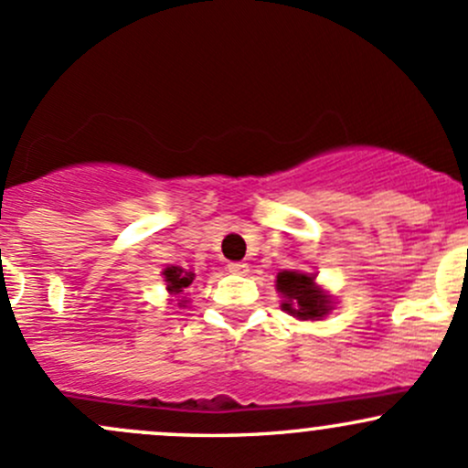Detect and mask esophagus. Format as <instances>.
Wrapping results in <instances>:
<instances>
[{
  "mask_svg": "<svg viewBox=\"0 0 468 468\" xmlns=\"http://www.w3.org/2000/svg\"><path fill=\"white\" fill-rule=\"evenodd\" d=\"M226 269H229V271L235 273V275L249 273V264H244V262H229V264H226Z\"/></svg>",
  "mask_w": 468,
  "mask_h": 468,
  "instance_id": "1",
  "label": "esophagus"
}]
</instances>
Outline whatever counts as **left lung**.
Returning <instances> with one entry per match:
<instances>
[{
	"instance_id": "obj_1",
	"label": "left lung",
	"mask_w": 468,
	"mask_h": 468,
	"mask_svg": "<svg viewBox=\"0 0 468 468\" xmlns=\"http://www.w3.org/2000/svg\"><path fill=\"white\" fill-rule=\"evenodd\" d=\"M275 289L282 293V309L300 321H318L327 316L332 303L329 296L314 282V275L303 271H282L275 280Z\"/></svg>"
}]
</instances>
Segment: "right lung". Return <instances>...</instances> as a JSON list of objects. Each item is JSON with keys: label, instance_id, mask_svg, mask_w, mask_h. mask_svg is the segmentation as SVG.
I'll return each mask as SVG.
<instances>
[{"label": "right lung", "instance_id": "1", "mask_svg": "<svg viewBox=\"0 0 468 468\" xmlns=\"http://www.w3.org/2000/svg\"><path fill=\"white\" fill-rule=\"evenodd\" d=\"M164 278H165V284H168V292L172 296H179V293H184L186 289L193 284L195 280V273L193 271H184L181 267H168L164 271ZM186 300H181L179 304H184Z\"/></svg>", "mask_w": 468, "mask_h": 468}]
</instances>
